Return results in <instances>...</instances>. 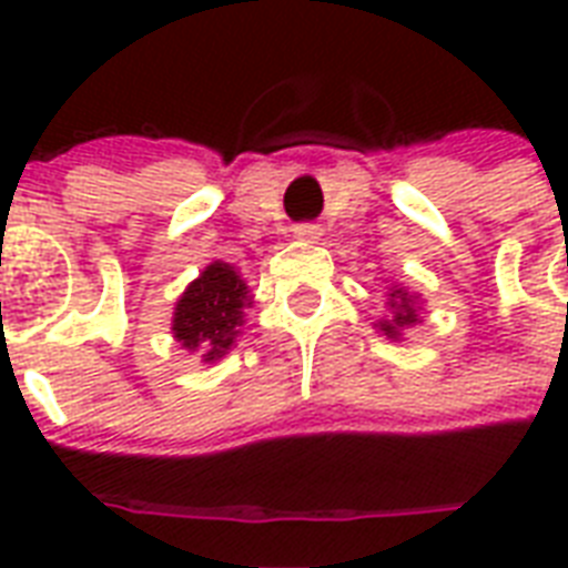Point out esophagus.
<instances>
[{
	"mask_svg": "<svg viewBox=\"0 0 568 568\" xmlns=\"http://www.w3.org/2000/svg\"><path fill=\"white\" fill-rule=\"evenodd\" d=\"M318 235H321V226H315V223H301V226H294V239L315 241Z\"/></svg>",
	"mask_w": 568,
	"mask_h": 568,
	"instance_id": "obj_1",
	"label": "esophagus"
}]
</instances>
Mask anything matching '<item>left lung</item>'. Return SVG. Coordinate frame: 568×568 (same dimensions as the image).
<instances>
[{
	"instance_id": "8db88e82",
	"label": "left lung",
	"mask_w": 568,
	"mask_h": 568,
	"mask_svg": "<svg viewBox=\"0 0 568 568\" xmlns=\"http://www.w3.org/2000/svg\"><path fill=\"white\" fill-rule=\"evenodd\" d=\"M386 301H388V318L377 321V329L383 333V336L400 338V329L422 324V318H418V303H415V294H409L406 288H397V285H392L386 294Z\"/></svg>"
}]
</instances>
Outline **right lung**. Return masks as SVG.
Listing matches in <instances>:
<instances>
[{"label": "right lung", "instance_id": "add662e5", "mask_svg": "<svg viewBox=\"0 0 568 568\" xmlns=\"http://www.w3.org/2000/svg\"><path fill=\"white\" fill-rule=\"evenodd\" d=\"M250 303V288L239 271L226 262H212L176 301L173 338L191 354L196 351L203 363H214L241 333Z\"/></svg>", "mask_w": 568, "mask_h": 568}]
</instances>
